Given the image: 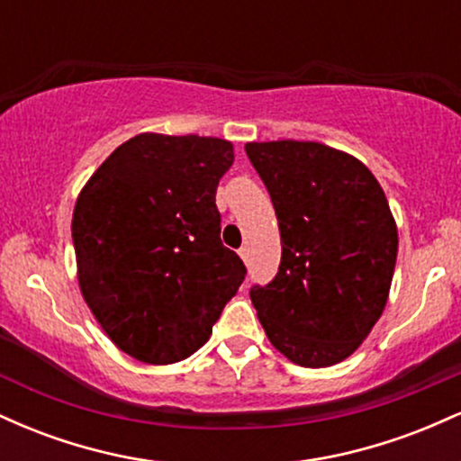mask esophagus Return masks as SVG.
Returning <instances> with one entry per match:
<instances>
[{
	"label": "esophagus",
	"instance_id": "34e87169",
	"mask_svg": "<svg viewBox=\"0 0 461 461\" xmlns=\"http://www.w3.org/2000/svg\"><path fill=\"white\" fill-rule=\"evenodd\" d=\"M238 253H240L242 260L249 262V256H251V249H249V245H242L240 249H238Z\"/></svg>",
	"mask_w": 461,
	"mask_h": 461
}]
</instances>
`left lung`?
Returning <instances> with one entry per match:
<instances>
[{
    "label": "left lung",
    "instance_id": "8db88e82",
    "mask_svg": "<svg viewBox=\"0 0 461 461\" xmlns=\"http://www.w3.org/2000/svg\"><path fill=\"white\" fill-rule=\"evenodd\" d=\"M245 151L282 236L279 271L253 285V308L290 362L333 366L366 340L388 301L399 249L388 199L366 164L322 142H247Z\"/></svg>",
    "mask_w": 461,
    "mask_h": 461
}]
</instances>
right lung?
Instances as JSON below:
<instances>
[{
	"mask_svg": "<svg viewBox=\"0 0 461 461\" xmlns=\"http://www.w3.org/2000/svg\"><path fill=\"white\" fill-rule=\"evenodd\" d=\"M231 162L230 140L145 131L116 147L79 193V290L105 336L139 362L193 356L245 279L216 210Z\"/></svg>",
	"mask_w": 461,
	"mask_h": 461,
	"instance_id": "1",
	"label": "right lung"
}]
</instances>
